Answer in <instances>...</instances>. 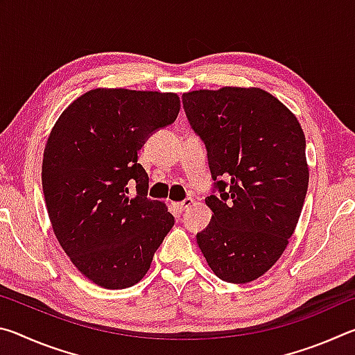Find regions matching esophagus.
Wrapping results in <instances>:
<instances>
[{"label": "esophagus", "instance_id": "1", "mask_svg": "<svg viewBox=\"0 0 355 355\" xmlns=\"http://www.w3.org/2000/svg\"><path fill=\"white\" fill-rule=\"evenodd\" d=\"M192 203H194V200H192L191 197H188V199H184L183 202H178V203H175V207L178 208V211H183V209H186L188 207H191Z\"/></svg>", "mask_w": 355, "mask_h": 355}]
</instances>
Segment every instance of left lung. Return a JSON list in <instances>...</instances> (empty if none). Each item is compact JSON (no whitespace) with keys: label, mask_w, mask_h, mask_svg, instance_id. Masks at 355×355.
Instances as JSON below:
<instances>
[{"label":"left lung","mask_w":355,"mask_h":355,"mask_svg":"<svg viewBox=\"0 0 355 355\" xmlns=\"http://www.w3.org/2000/svg\"><path fill=\"white\" fill-rule=\"evenodd\" d=\"M183 107L205 142L219 191L207 197L213 216L197 244L220 280L248 284L284 254L302 211L309 188L302 127L260 87L186 92Z\"/></svg>","instance_id":"obj_1"}]
</instances>
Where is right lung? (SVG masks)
I'll list each match as a JSON object with an SVG mask.
<instances>
[{
    "mask_svg": "<svg viewBox=\"0 0 355 355\" xmlns=\"http://www.w3.org/2000/svg\"><path fill=\"white\" fill-rule=\"evenodd\" d=\"M180 112L173 92L92 89L65 107L48 136L42 188L53 232L84 277L106 290L141 282L175 224L147 197L137 152ZM137 183L131 198L128 183Z\"/></svg>",
    "mask_w": 355,
    "mask_h": 355,
    "instance_id": "1",
    "label": "right lung"
}]
</instances>
